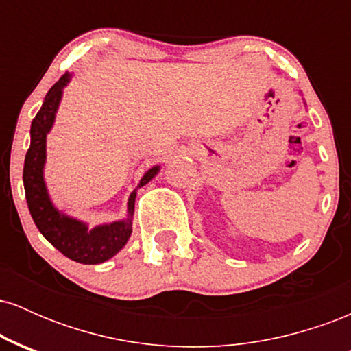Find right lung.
Returning a JSON list of instances; mask_svg holds the SVG:
<instances>
[{"instance_id":"right-lung-1","label":"right lung","mask_w":351,"mask_h":351,"mask_svg":"<svg viewBox=\"0 0 351 351\" xmlns=\"http://www.w3.org/2000/svg\"><path fill=\"white\" fill-rule=\"evenodd\" d=\"M71 80L66 74L54 84L44 97L41 110L36 114L31 123V145L24 158L23 183L26 191L27 208L34 224L49 243L64 256L80 264H100L114 257L127 244L132 234V217L135 209L136 189L128 198V215L122 221L102 224L88 229L82 221L64 215L52 204L44 183V165H46V136L56 120L59 102L62 99V88ZM160 167H153L140 180V186L155 178Z\"/></svg>"}]
</instances>
